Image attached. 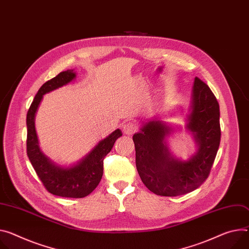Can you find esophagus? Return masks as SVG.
Returning a JSON list of instances; mask_svg holds the SVG:
<instances>
[{
	"instance_id": "34e87169",
	"label": "esophagus",
	"mask_w": 249,
	"mask_h": 249,
	"mask_svg": "<svg viewBox=\"0 0 249 249\" xmlns=\"http://www.w3.org/2000/svg\"><path fill=\"white\" fill-rule=\"evenodd\" d=\"M123 131L126 135H132L137 131V126H136V124L133 123V122H128L124 125Z\"/></svg>"
}]
</instances>
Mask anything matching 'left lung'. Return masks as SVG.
Masks as SVG:
<instances>
[{
    "label": "left lung",
    "instance_id": "left-lung-1",
    "mask_svg": "<svg viewBox=\"0 0 249 249\" xmlns=\"http://www.w3.org/2000/svg\"><path fill=\"white\" fill-rule=\"evenodd\" d=\"M187 129L193 133L196 152L188 161H180L170 153L165 139L173 132L162 121L144 123L135 133L136 167L143 184L163 196L186 195L208 178L220 143L219 105L210 87L195 78L192 106Z\"/></svg>",
    "mask_w": 249,
    "mask_h": 249
}]
</instances>
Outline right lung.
<instances>
[{
  "label": "right lung",
  "mask_w": 249,
  "mask_h": 249,
  "mask_svg": "<svg viewBox=\"0 0 249 249\" xmlns=\"http://www.w3.org/2000/svg\"><path fill=\"white\" fill-rule=\"evenodd\" d=\"M73 70H67L47 81L38 89L27 114V153L29 159L48 192L62 197L80 198L91 194L100 183L103 175V160L122 136L117 129L101 140L83 159L71 167H61L44 156L38 146L35 127V117L44 94L69 84L75 78Z\"/></svg>",
  "instance_id": "obj_1"
}]
</instances>
